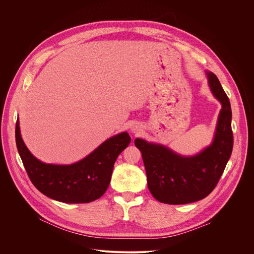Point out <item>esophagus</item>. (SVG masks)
I'll return each mask as SVG.
<instances>
[{
    "mask_svg": "<svg viewBox=\"0 0 254 254\" xmlns=\"http://www.w3.org/2000/svg\"><path fill=\"white\" fill-rule=\"evenodd\" d=\"M131 130H132L133 132H137V129H136V128H134V127H133V128H131Z\"/></svg>",
    "mask_w": 254,
    "mask_h": 254,
    "instance_id": "obj_1",
    "label": "esophagus"
}]
</instances>
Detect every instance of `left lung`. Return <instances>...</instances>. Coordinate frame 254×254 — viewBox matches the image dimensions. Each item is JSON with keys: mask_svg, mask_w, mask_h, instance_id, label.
Listing matches in <instances>:
<instances>
[{"mask_svg": "<svg viewBox=\"0 0 254 254\" xmlns=\"http://www.w3.org/2000/svg\"><path fill=\"white\" fill-rule=\"evenodd\" d=\"M209 86L222 104L214 140L210 147L194 157H181L160 144L136 138L146 168L148 187L158 201L179 205L207 197L218 184L233 148L231 105L219 79L207 72Z\"/></svg>", "mask_w": 254, "mask_h": 254, "instance_id": "8db88e82", "label": "left lung"}]
</instances>
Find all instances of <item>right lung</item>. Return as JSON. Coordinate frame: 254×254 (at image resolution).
Masks as SVG:
<instances>
[{
    "instance_id": "obj_1",
    "label": "right lung",
    "mask_w": 254,
    "mask_h": 254,
    "mask_svg": "<svg viewBox=\"0 0 254 254\" xmlns=\"http://www.w3.org/2000/svg\"><path fill=\"white\" fill-rule=\"evenodd\" d=\"M130 140L127 132H122L75 164L51 165L29 152L21 137L19 121L16 123L17 149L31 182L45 196L63 203H89L100 198L111 183L117 158Z\"/></svg>"
}]
</instances>
